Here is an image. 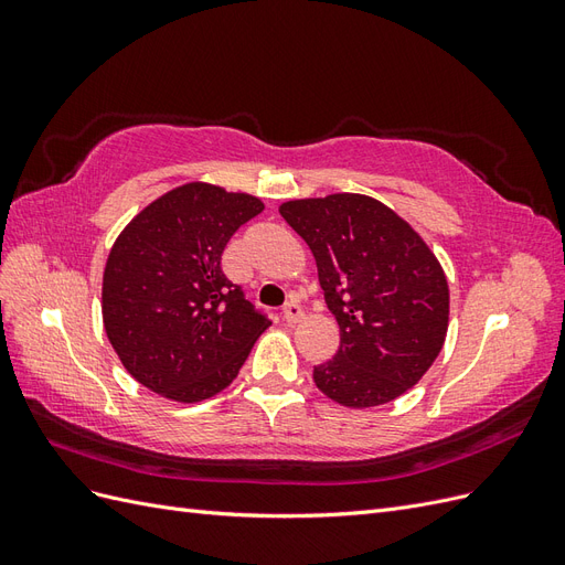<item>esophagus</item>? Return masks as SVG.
Masks as SVG:
<instances>
[{
    "label": "esophagus",
    "instance_id": "1",
    "mask_svg": "<svg viewBox=\"0 0 565 565\" xmlns=\"http://www.w3.org/2000/svg\"><path fill=\"white\" fill-rule=\"evenodd\" d=\"M282 318L287 322H299L303 318V309H301L297 301H287L285 309H282Z\"/></svg>",
    "mask_w": 565,
    "mask_h": 565
}]
</instances>
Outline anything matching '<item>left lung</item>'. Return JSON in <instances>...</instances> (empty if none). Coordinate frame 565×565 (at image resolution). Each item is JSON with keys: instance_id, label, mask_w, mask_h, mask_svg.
Segmentation results:
<instances>
[{"instance_id": "left-lung-1", "label": "left lung", "mask_w": 565, "mask_h": 565, "mask_svg": "<svg viewBox=\"0 0 565 565\" xmlns=\"http://www.w3.org/2000/svg\"><path fill=\"white\" fill-rule=\"evenodd\" d=\"M282 218L311 247L339 322L332 361L313 367L324 396L347 407L398 398L431 367L448 332V280L396 212L355 193L292 200Z\"/></svg>"}]
</instances>
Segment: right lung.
Masks as SVG:
<instances>
[{
	"label": "right lung",
	"instance_id": "add662e5",
	"mask_svg": "<svg viewBox=\"0 0 565 565\" xmlns=\"http://www.w3.org/2000/svg\"><path fill=\"white\" fill-rule=\"evenodd\" d=\"M262 212L259 198L185 183L119 233L104 273V324L136 382L198 403L237 377L270 320L226 278L221 254Z\"/></svg>",
	"mask_w": 565,
	"mask_h": 565
}]
</instances>
